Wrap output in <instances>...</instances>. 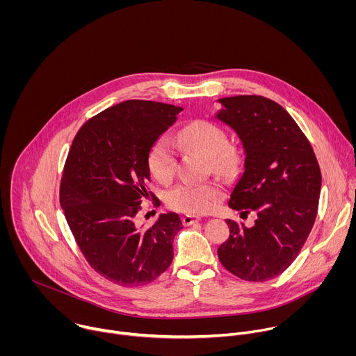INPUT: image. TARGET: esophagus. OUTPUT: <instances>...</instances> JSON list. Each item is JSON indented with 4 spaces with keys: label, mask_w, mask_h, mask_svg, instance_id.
Returning <instances> with one entry per match:
<instances>
[{
    "label": "esophagus",
    "mask_w": 356,
    "mask_h": 356,
    "mask_svg": "<svg viewBox=\"0 0 356 356\" xmlns=\"http://www.w3.org/2000/svg\"><path fill=\"white\" fill-rule=\"evenodd\" d=\"M181 221H183V224H184L186 227H188V225H193L194 222H198V221H200V217H195V216H184V217L181 218Z\"/></svg>",
    "instance_id": "34e87169"
}]
</instances>
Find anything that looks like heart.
Listing matches in <instances>:
<instances>
[{
    "mask_svg": "<svg viewBox=\"0 0 356 356\" xmlns=\"http://www.w3.org/2000/svg\"><path fill=\"white\" fill-rule=\"evenodd\" d=\"M179 145L209 159L211 169L217 172L232 170L239 161L238 150L225 143V132L210 121H193L177 134ZM147 169L155 180L168 183L176 168V154L166 138H158L147 152ZM218 183H179L166 194V202L172 210L184 214L209 213L222 195Z\"/></svg>",
    "mask_w": 356,
    "mask_h": 356,
    "instance_id": "heart-1",
    "label": "heart"
}]
</instances>
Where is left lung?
I'll return each instance as SVG.
<instances>
[{
    "mask_svg": "<svg viewBox=\"0 0 356 356\" xmlns=\"http://www.w3.org/2000/svg\"><path fill=\"white\" fill-rule=\"evenodd\" d=\"M218 103L217 118L236 132L245 154L228 206L257 216L253 227L227 220L218 259L239 279L266 282L293 264L316 222L320 166L306 135L275 101L235 95Z\"/></svg>",
    "mask_w": 356,
    "mask_h": 356,
    "instance_id": "8db88e82",
    "label": "left lung"
}]
</instances>
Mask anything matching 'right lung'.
Instances as JSON below:
<instances>
[{"mask_svg": "<svg viewBox=\"0 0 356 356\" xmlns=\"http://www.w3.org/2000/svg\"><path fill=\"white\" fill-rule=\"evenodd\" d=\"M180 107L128 99L90 118L76 134L63 168L60 206L88 265L120 286L159 277L173 261V239L183 228L176 213L138 228L150 173L147 152L177 120Z\"/></svg>", "mask_w": 356, "mask_h": 356, "instance_id": "right-lung-1", "label": "right lung"}]
</instances>
